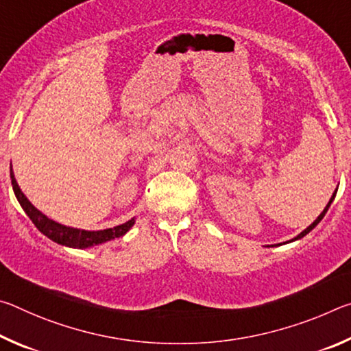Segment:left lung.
<instances>
[{
    "instance_id": "8db88e82",
    "label": "left lung",
    "mask_w": 351,
    "mask_h": 351,
    "mask_svg": "<svg viewBox=\"0 0 351 351\" xmlns=\"http://www.w3.org/2000/svg\"><path fill=\"white\" fill-rule=\"evenodd\" d=\"M336 192H337V189L335 190V193H332L331 195V198H330V201H328V204H326L325 206V209L322 210V213H320V215L316 218V219H314V221L310 224V226H308V228L305 229V230H302V232L299 234V235H297V237H294V239L293 240H289V241H285V243H293V241H295V240H300V239H304V237L306 235V234H310L311 232V230L314 229V228H316V226L320 223V221H322V218L325 217V213H326V210H328V207L331 206V203H332V199H335V197H336ZM282 245V243H278V245L277 246H280Z\"/></svg>"
}]
</instances>
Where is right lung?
Returning <instances> with one entry per match:
<instances>
[{"instance_id": "1", "label": "right lung", "mask_w": 351, "mask_h": 351, "mask_svg": "<svg viewBox=\"0 0 351 351\" xmlns=\"http://www.w3.org/2000/svg\"><path fill=\"white\" fill-rule=\"evenodd\" d=\"M10 180H12V189H14L16 199H19L23 210L26 212V215L32 219L35 228H37L41 234L46 235L47 239L58 243V245L62 246H68L74 249H88V247L102 245V243L119 239V237H123L136 223V219L132 218L128 219L127 223L114 226V228H110V229H104V230H85V229L71 228V226H64L62 223L54 221V219H51L49 217H46L43 212H40L37 207L27 199L26 195L21 192L19 182L15 180L14 170H12V164H10Z\"/></svg>"}]
</instances>
